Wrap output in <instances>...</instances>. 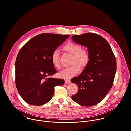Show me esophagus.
Returning a JSON list of instances; mask_svg holds the SVG:
<instances>
[{"label":"esophagus","instance_id":"1","mask_svg":"<svg viewBox=\"0 0 131 131\" xmlns=\"http://www.w3.org/2000/svg\"><path fill=\"white\" fill-rule=\"evenodd\" d=\"M65 82L66 84H69L70 83V80H68V79H66V80H65Z\"/></svg>","mask_w":131,"mask_h":131}]
</instances>
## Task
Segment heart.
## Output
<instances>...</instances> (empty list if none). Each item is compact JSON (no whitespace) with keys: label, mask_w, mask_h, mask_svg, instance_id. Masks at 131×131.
I'll return each mask as SVG.
<instances>
[{"label":"heart","mask_w":131,"mask_h":131,"mask_svg":"<svg viewBox=\"0 0 131 131\" xmlns=\"http://www.w3.org/2000/svg\"><path fill=\"white\" fill-rule=\"evenodd\" d=\"M63 50L67 53L72 55L70 67L64 69L59 73V76L64 79H70L76 75L80 70L87 67L90 62L91 55L89 50L82 48V46L73 42H69L63 47ZM51 62L53 67L57 69L61 68L59 60V54L58 51L53 52L51 58Z\"/></svg>","instance_id":"heart-1"}]
</instances>
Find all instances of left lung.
I'll return each mask as SVG.
<instances>
[{
	"label": "left lung",
	"mask_w": 131,
	"mask_h": 131,
	"mask_svg": "<svg viewBox=\"0 0 131 131\" xmlns=\"http://www.w3.org/2000/svg\"><path fill=\"white\" fill-rule=\"evenodd\" d=\"M72 39L88 48L91 60L83 72L71 80L79 89L71 99L82 106L95 105L105 98L113 86L117 69L115 55L107 41L97 34L74 35Z\"/></svg>",
	"instance_id": "left-lung-1"
}]
</instances>
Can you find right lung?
Here are the masks:
<instances>
[{
	"instance_id": "add662e5",
	"label": "right lung",
	"mask_w": 131,
	"mask_h": 131,
	"mask_svg": "<svg viewBox=\"0 0 131 131\" xmlns=\"http://www.w3.org/2000/svg\"><path fill=\"white\" fill-rule=\"evenodd\" d=\"M69 35L41 33L27 42L15 62V83L21 97L27 103L45 104L52 98L54 87L62 85V79L46 78L57 72L51 56Z\"/></svg>"
}]
</instances>
